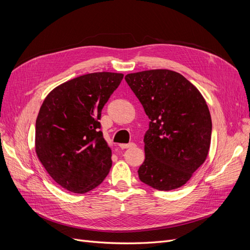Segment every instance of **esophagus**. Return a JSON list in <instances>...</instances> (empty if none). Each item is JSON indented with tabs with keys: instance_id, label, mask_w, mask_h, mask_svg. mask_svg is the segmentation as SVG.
<instances>
[{
	"instance_id": "esophagus-1",
	"label": "esophagus",
	"mask_w": 250,
	"mask_h": 250,
	"mask_svg": "<svg viewBox=\"0 0 250 250\" xmlns=\"http://www.w3.org/2000/svg\"><path fill=\"white\" fill-rule=\"evenodd\" d=\"M135 144L134 143H129V144H120V148L122 149H127V148H130V147H134Z\"/></svg>"
}]
</instances>
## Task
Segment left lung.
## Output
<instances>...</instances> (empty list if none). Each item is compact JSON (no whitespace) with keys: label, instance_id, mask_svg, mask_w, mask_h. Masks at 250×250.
<instances>
[{"label":"left lung","instance_id":"1","mask_svg":"<svg viewBox=\"0 0 250 250\" xmlns=\"http://www.w3.org/2000/svg\"><path fill=\"white\" fill-rule=\"evenodd\" d=\"M125 80L150 119L140 180L160 191L180 188L208 153L211 119L206 100L183 75L170 70L128 74Z\"/></svg>","mask_w":250,"mask_h":250}]
</instances>
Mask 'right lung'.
Here are the masks:
<instances>
[{
  "label": "right lung",
  "instance_id": "right-lung-1",
  "mask_svg": "<svg viewBox=\"0 0 250 250\" xmlns=\"http://www.w3.org/2000/svg\"><path fill=\"white\" fill-rule=\"evenodd\" d=\"M123 74L82 75L55 87L35 124V150L50 176L65 190L97 188L111 168V150L100 130L101 112Z\"/></svg>",
  "mask_w": 250,
  "mask_h": 250
}]
</instances>
